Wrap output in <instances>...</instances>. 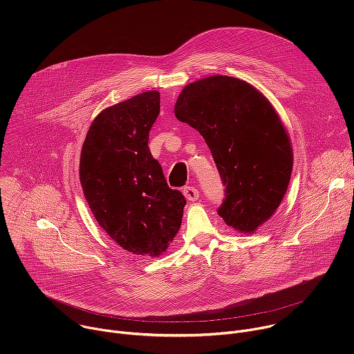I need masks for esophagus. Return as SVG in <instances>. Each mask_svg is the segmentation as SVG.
Here are the masks:
<instances>
[{
  "label": "esophagus",
  "instance_id": "obj_1",
  "mask_svg": "<svg viewBox=\"0 0 354 354\" xmlns=\"http://www.w3.org/2000/svg\"><path fill=\"white\" fill-rule=\"evenodd\" d=\"M182 192H183L185 197L190 201H194V200L198 198V190L194 186H185Z\"/></svg>",
  "mask_w": 354,
  "mask_h": 354
}]
</instances>
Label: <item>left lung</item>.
<instances>
[{
  "label": "left lung",
  "mask_w": 354,
  "mask_h": 354,
  "mask_svg": "<svg viewBox=\"0 0 354 354\" xmlns=\"http://www.w3.org/2000/svg\"><path fill=\"white\" fill-rule=\"evenodd\" d=\"M175 116L210 148L225 186L218 216L254 232L280 206L292 169L288 134L269 100L242 80L214 75L183 88Z\"/></svg>",
  "instance_id": "obj_1"
}]
</instances>
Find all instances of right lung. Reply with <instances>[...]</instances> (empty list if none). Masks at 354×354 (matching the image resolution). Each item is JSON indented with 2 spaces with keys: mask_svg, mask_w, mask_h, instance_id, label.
<instances>
[{
  "mask_svg": "<svg viewBox=\"0 0 354 354\" xmlns=\"http://www.w3.org/2000/svg\"><path fill=\"white\" fill-rule=\"evenodd\" d=\"M158 115V91L106 108L92 122L80 161L84 196L97 224L123 249L153 258L178 234L186 205L149 153L148 134Z\"/></svg>",
  "mask_w": 354,
  "mask_h": 354,
  "instance_id": "obj_1",
  "label": "right lung"
}]
</instances>
